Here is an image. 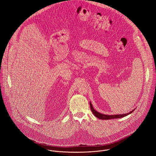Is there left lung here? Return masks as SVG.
Instances as JSON below:
<instances>
[{"label":"left lung","mask_w":156,"mask_h":156,"mask_svg":"<svg viewBox=\"0 0 156 156\" xmlns=\"http://www.w3.org/2000/svg\"><path fill=\"white\" fill-rule=\"evenodd\" d=\"M90 107H91V110L92 111V112L93 113V114L94 115L95 117H96L97 118L101 119V120H110V119H120L122 117H124L129 114H130L131 113H132L134 110H133L132 111H131L130 112L128 113V114H120V115H104V114H102L101 113H99L98 112H97L96 110H95L91 104V103L90 102Z\"/></svg>","instance_id":"left-lung-1"}]
</instances>
